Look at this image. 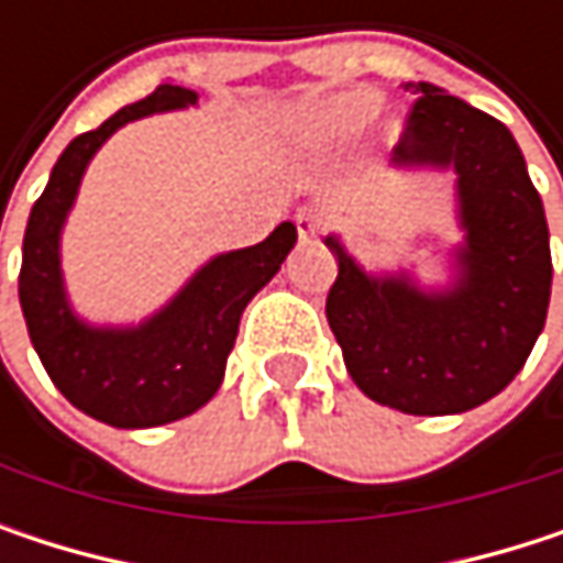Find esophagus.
Wrapping results in <instances>:
<instances>
[{
  "label": "esophagus",
  "instance_id": "obj_1",
  "mask_svg": "<svg viewBox=\"0 0 563 563\" xmlns=\"http://www.w3.org/2000/svg\"><path fill=\"white\" fill-rule=\"evenodd\" d=\"M296 231H299V241H302V244H312V241L322 234V211L302 208V211L296 214Z\"/></svg>",
  "mask_w": 563,
  "mask_h": 563
}]
</instances>
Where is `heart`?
I'll use <instances>...</instances> for the list:
<instances>
[{"label": "heart", "mask_w": 563, "mask_h": 563, "mask_svg": "<svg viewBox=\"0 0 563 563\" xmlns=\"http://www.w3.org/2000/svg\"><path fill=\"white\" fill-rule=\"evenodd\" d=\"M378 113V97L355 90V93H329V97H309L299 103L296 120L299 130L322 146L349 143L355 140Z\"/></svg>", "instance_id": "heart-1"}]
</instances>
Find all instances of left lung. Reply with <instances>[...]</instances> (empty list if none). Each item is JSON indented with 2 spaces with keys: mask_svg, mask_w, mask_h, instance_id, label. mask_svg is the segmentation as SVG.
Here are the masks:
<instances>
[{
  "mask_svg": "<svg viewBox=\"0 0 563 563\" xmlns=\"http://www.w3.org/2000/svg\"><path fill=\"white\" fill-rule=\"evenodd\" d=\"M407 87L423 97L391 166L453 175L460 241L430 251L440 277L423 280L410 261L365 267L342 234H325L339 267L325 319L362 394L443 417L493 400L521 372L548 316L551 244L508 126L437 84Z\"/></svg>",
  "mask_w": 563,
  "mask_h": 563,
  "instance_id": "8db88e82",
  "label": "left lung"
}]
</instances>
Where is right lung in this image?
Here are the masks:
<instances>
[{
  "label": "right lung",
  "instance_id": "add662e5",
  "mask_svg": "<svg viewBox=\"0 0 563 563\" xmlns=\"http://www.w3.org/2000/svg\"><path fill=\"white\" fill-rule=\"evenodd\" d=\"M188 107H198L195 90L163 84L70 140L22 241L19 302L48 378L77 410L120 430L181 420L218 394L241 312L296 244V224L283 221L254 247L214 254L140 322H90L77 312L60 267V238L93 156L126 123Z\"/></svg>",
  "mask_w": 563,
  "mask_h": 563
}]
</instances>
